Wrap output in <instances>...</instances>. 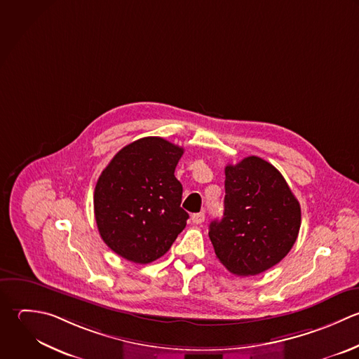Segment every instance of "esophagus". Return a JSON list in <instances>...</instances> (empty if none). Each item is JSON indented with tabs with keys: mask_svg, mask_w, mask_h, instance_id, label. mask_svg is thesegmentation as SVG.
Returning a JSON list of instances; mask_svg holds the SVG:
<instances>
[{
	"mask_svg": "<svg viewBox=\"0 0 359 359\" xmlns=\"http://www.w3.org/2000/svg\"><path fill=\"white\" fill-rule=\"evenodd\" d=\"M204 219H205L204 212H197V214H193V215H191V222H193V224H196V225L203 224V222H204Z\"/></svg>",
	"mask_w": 359,
	"mask_h": 359,
	"instance_id": "34e87169",
	"label": "esophagus"
}]
</instances>
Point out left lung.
Here are the masks:
<instances>
[{"mask_svg": "<svg viewBox=\"0 0 359 359\" xmlns=\"http://www.w3.org/2000/svg\"><path fill=\"white\" fill-rule=\"evenodd\" d=\"M222 219L210 224L218 260L241 277L280 263L301 228V205L284 176L267 161L248 156L225 168Z\"/></svg>", "mask_w": 359, "mask_h": 359, "instance_id": "left-lung-1", "label": "left lung"}]
</instances>
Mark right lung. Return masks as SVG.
I'll return each mask as SVG.
<instances>
[{
    "label": "right lung",
    "instance_id": "1",
    "mask_svg": "<svg viewBox=\"0 0 359 359\" xmlns=\"http://www.w3.org/2000/svg\"><path fill=\"white\" fill-rule=\"evenodd\" d=\"M184 149L145 137L120 149L97 179L93 208L103 242L120 257L148 264L184 229L183 187L175 169Z\"/></svg>",
    "mask_w": 359,
    "mask_h": 359
}]
</instances>
